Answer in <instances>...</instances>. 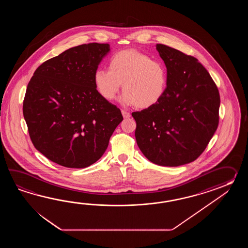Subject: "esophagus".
Returning <instances> with one entry per match:
<instances>
[{"mask_svg":"<svg viewBox=\"0 0 248 248\" xmlns=\"http://www.w3.org/2000/svg\"><path fill=\"white\" fill-rule=\"evenodd\" d=\"M122 115L123 117L125 118V119H127V118H130L131 116V114L128 112V111H124V110H122Z\"/></svg>","mask_w":248,"mask_h":248,"instance_id":"34e87169","label":"esophagus"}]
</instances>
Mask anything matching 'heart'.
Returning a JSON list of instances; mask_svg holds the SVG:
<instances>
[{
    "label": "heart",
    "mask_w": 248,
    "mask_h": 248,
    "mask_svg": "<svg viewBox=\"0 0 248 248\" xmlns=\"http://www.w3.org/2000/svg\"><path fill=\"white\" fill-rule=\"evenodd\" d=\"M109 70L97 68L95 90L107 101L113 100L121 89V104L151 108L162 99L168 88V72L163 63L136 49L115 53L108 61Z\"/></svg>",
    "instance_id": "heart-1"
}]
</instances>
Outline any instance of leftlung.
Returning <instances> with one entry per match:
<instances>
[{
	"instance_id": "1",
	"label": "left lung",
	"mask_w": 248,
	"mask_h": 248,
	"mask_svg": "<svg viewBox=\"0 0 248 248\" xmlns=\"http://www.w3.org/2000/svg\"><path fill=\"white\" fill-rule=\"evenodd\" d=\"M168 72V88L155 106L132 116L142 154L153 163L178 167L194 161L206 149L219 123L220 95L197 58L157 44Z\"/></svg>"
}]
</instances>
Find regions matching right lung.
<instances>
[{"label":"right lung","instance_id":"obj_1","mask_svg":"<svg viewBox=\"0 0 248 248\" xmlns=\"http://www.w3.org/2000/svg\"><path fill=\"white\" fill-rule=\"evenodd\" d=\"M109 44L71 47L38 67L27 85L23 113L34 147L55 163L83 169L103 156L122 122L116 106L95 90L93 75Z\"/></svg>","mask_w":248,"mask_h":248}]
</instances>
